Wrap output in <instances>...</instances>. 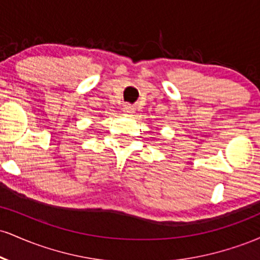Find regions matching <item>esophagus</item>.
I'll return each instance as SVG.
<instances>
[{
	"label": "esophagus",
	"mask_w": 260,
	"mask_h": 260,
	"mask_svg": "<svg viewBox=\"0 0 260 260\" xmlns=\"http://www.w3.org/2000/svg\"><path fill=\"white\" fill-rule=\"evenodd\" d=\"M123 112L126 113H133L134 112V107L131 105H124L123 106Z\"/></svg>",
	"instance_id": "34e87169"
}]
</instances>
